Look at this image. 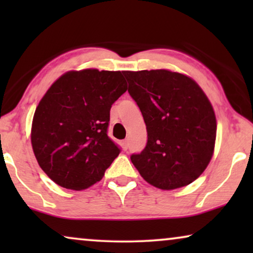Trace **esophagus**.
Segmentation results:
<instances>
[{"instance_id":"34e87169","label":"esophagus","mask_w":253,"mask_h":253,"mask_svg":"<svg viewBox=\"0 0 253 253\" xmlns=\"http://www.w3.org/2000/svg\"><path fill=\"white\" fill-rule=\"evenodd\" d=\"M121 145H122L123 151H126L127 146H129V143H127V140H123V141H121Z\"/></svg>"}]
</instances>
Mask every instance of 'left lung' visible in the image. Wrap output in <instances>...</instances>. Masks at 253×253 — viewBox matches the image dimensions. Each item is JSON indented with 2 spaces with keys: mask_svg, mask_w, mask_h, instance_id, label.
<instances>
[{
  "mask_svg": "<svg viewBox=\"0 0 253 253\" xmlns=\"http://www.w3.org/2000/svg\"><path fill=\"white\" fill-rule=\"evenodd\" d=\"M139 107L147 144L131 161L145 181L162 190L198 178L212 159L216 137L213 107L199 85L169 70L124 71Z\"/></svg>",
  "mask_w": 253,
  "mask_h": 253,
  "instance_id": "1",
  "label": "left lung"
}]
</instances>
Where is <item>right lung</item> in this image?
Instances as JSON below:
<instances>
[{
    "label": "right lung",
    "mask_w": 253,
    "mask_h": 253,
    "mask_svg": "<svg viewBox=\"0 0 253 253\" xmlns=\"http://www.w3.org/2000/svg\"><path fill=\"white\" fill-rule=\"evenodd\" d=\"M126 91L123 72L85 69L61 76L40 100L31 143L56 184L84 190L103 177L121 152L107 134L110 108Z\"/></svg>",
    "instance_id": "add662e5"
}]
</instances>
